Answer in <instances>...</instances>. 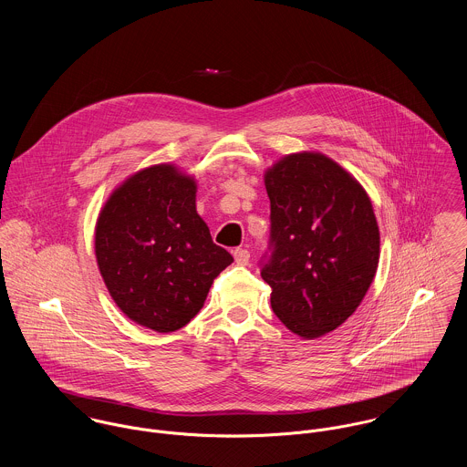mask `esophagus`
I'll return each mask as SVG.
<instances>
[{"mask_svg": "<svg viewBox=\"0 0 467 467\" xmlns=\"http://www.w3.org/2000/svg\"><path fill=\"white\" fill-rule=\"evenodd\" d=\"M234 259L239 266H246L250 263V252L246 248H237L234 250Z\"/></svg>", "mask_w": 467, "mask_h": 467, "instance_id": "34e87169", "label": "esophagus"}]
</instances>
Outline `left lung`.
I'll return each instance as SVG.
<instances>
[{
	"mask_svg": "<svg viewBox=\"0 0 467 467\" xmlns=\"http://www.w3.org/2000/svg\"><path fill=\"white\" fill-rule=\"evenodd\" d=\"M271 206L269 257L261 276L271 309L313 339L361 304L379 263V228L365 189L322 152H296L265 174Z\"/></svg>",
	"mask_w": 467,
	"mask_h": 467,
	"instance_id": "left-lung-1",
	"label": "left lung"
}]
</instances>
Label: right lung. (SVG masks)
I'll use <instances>...</instances> for the list:
<instances>
[{
    "label": "right lung",
    "mask_w": 467,
    "mask_h": 467,
    "mask_svg": "<svg viewBox=\"0 0 467 467\" xmlns=\"http://www.w3.org/2000/svg\"><path fill=\"white\" fill-rule=\"evenodd\" d=\"M198 185L161 163L130 176L102 206L95 255L106 287L138 326L172 333L200 313L234 257L213 244L196 210Z\"/></svg>",
    "instance_id": "add662e5"
}]
</instances>
